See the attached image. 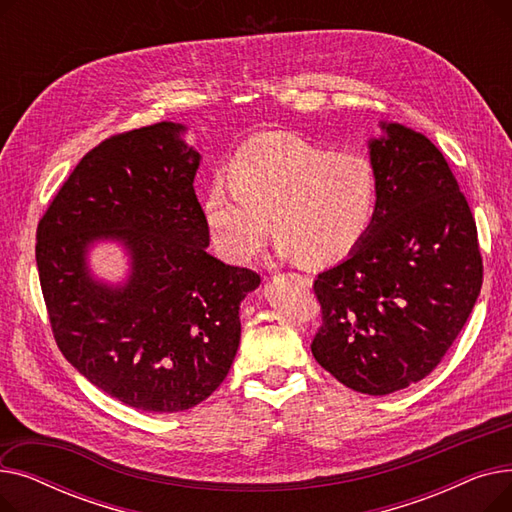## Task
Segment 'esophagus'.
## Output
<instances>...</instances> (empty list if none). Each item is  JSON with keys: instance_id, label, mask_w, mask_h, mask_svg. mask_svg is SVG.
Masks as SVG:
<instances>
[{"instance_id": "34e87169", "label": "esophagus", "mask_w": 512, "mask_h": 512, "mask_svg": "<svg viewBox=\"0 0 512 512\" xmlns=\"http://www.w3.org/2000/svg\"><path fill=\"white\" fill-rule=\"evenodd\" d=\"M288 278L297 280V282L303 284V286H311V278H309V276H303V274H288Z\"/></svg>"}]
</instances>
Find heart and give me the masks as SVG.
<instances>
[{
  "mask_svg": "<svg viewBox=\"0 0 512 512\" xmlns=\"http://www.w3.org/2000/svg\"><path fill=\"white\" fill-rule=\"evenodd\" d=\"M226 180H213L203 220L215 249L251 261L272 230L282 255L332 263L365 240L380 203V180L361 153H334L297 134L270 132L242 145Z\"/></svg>",
  "mask_w": 512,
  "mask_h": 512,
  "instance_id": "obj_1",
  "label": "heart"
}]
</instances>
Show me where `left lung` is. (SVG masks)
Listing matches in <instances>:
<instances>
[{"instance_id": "1", "label": "left lung", "mask_w": 512, "mask_h": 512, "mask_svg": "<svg viewBox=\"0 0 512 512\" xmlns=\"http://www.w3.org/2000/svg\"><path fill=\"white\" fill-rule=\"evenodd\" d=\"M369 141L380 203L361 245L313 284L321 328L311 353L361 394L386 396L432 373L481 290L477 228L440 149L380 122Z\"/></svg>"}]
</instances>
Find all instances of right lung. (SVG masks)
<instances>
[{
	"mask_svg": "<svg viewBox=\"0 0 512 512\" xmlns=\"http://www.w3.org/2000/svg\"><path fill=\"white\" fill-rule=\"evenodd\" d=\"M186 126L159 122L103 141L78 161L37 228V267L53 338L68 363L128 407L178 413L228 375L238 309L261 278L207 253L195 195L201 155ZM129 255L122 285L95 279L88 251Z\"/></svg>",
	"mask_w": 512,
	"mask_h": 512,
	"instance_id": "right-lung-1",
	"label": "right lung"
}]
</instances>
